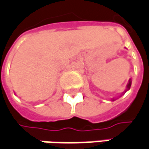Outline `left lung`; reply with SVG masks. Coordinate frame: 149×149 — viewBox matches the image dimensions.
Returning a JSON list of instances; mask_svg holds the SVG:
<instances>
[{
    "label": "left lung",
    "instance_id": "left-lung-1",
    "mask_svg": "<svg viewBox=\"0 0 149 149\" xmlns=\"http://www.w3.org/2000/svg\"><path fill=\"white\" fill-rule=\"evenodd\" d=\"M131 84H132V81H131V79H130V80H129V81H128V83H127V90L125 91V93H126L127 91V90L130 88V87H131ZM113 100H114V99H113Z\"/></svg>",
    "mask_w": 149,
    "mask_h": 149
}]
</instances>
